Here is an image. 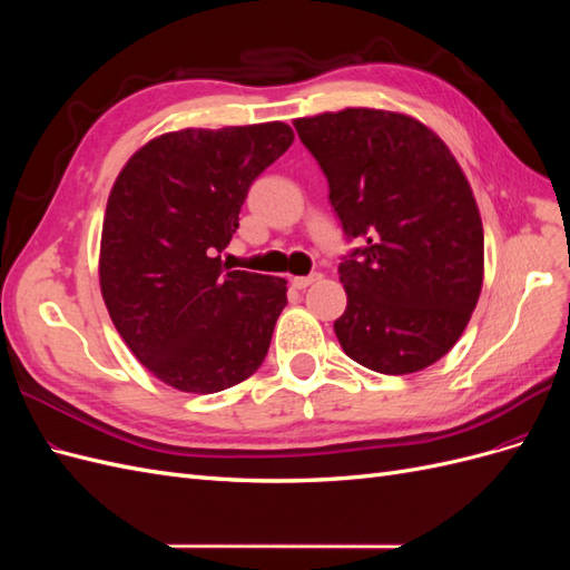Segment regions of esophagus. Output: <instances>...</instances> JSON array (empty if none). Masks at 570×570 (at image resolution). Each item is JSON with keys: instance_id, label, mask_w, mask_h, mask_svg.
I'll list each match as a JSON object with an SVG mask.
<instances>
[{"instance_id": "34e87169", "label": "esophagus", "mask_w": 570, "mask_h": 570, "mask_svg": "<svg viewBox=\"0 0 570 570\" xmlns=\"http://www.w3.org/2000/svg\"><path fill=\"white\" fill-rule=\"evenodd\" d=\"M321 278L318 273H312V275H297V278H292V285H295L297 289H306L312 283H316Z\"/></svg>"}]
</instances>
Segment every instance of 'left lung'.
Returning <instances> with one entry per match:
<instances>
[{
  "instance_id": "obj_1",
  "label": "left lung",
  "mask_w": 570,
  "mask_h": 570,
  "mask_svg": "<svg viewBox=\"0 0 570 570\" xmlns=\"http://www.w3.org/2000/svg\"><path fill=\"white\" fill-rule=\"evenodd\" d=\"M295 128L331 187L347 239L344 354L385 375L416 373L450 352L482 287L485 237L473 189L440 137L406 114L342 109Z\"/></svg>"
}]
</instances>
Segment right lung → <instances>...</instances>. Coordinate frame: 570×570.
Instances as JSON below:
<instances>
[{"mask_svg":"<svg viewBox=\"0 0 570 570\" xmlns=\"http://www.w3.org/2000/svg\"><path fill=\"white\" fill-rule=\"evenodd\" d=\"M295 140L289 126L187 128L120 170L99 249L101 297L137 361L180 392L247 381L268 354L287 281L230 271L220 252L252 183Z\"/></svg>","mask_w":570,"mask_h":570,"instance_id":"1","label":"right lung"}]
</instances>
